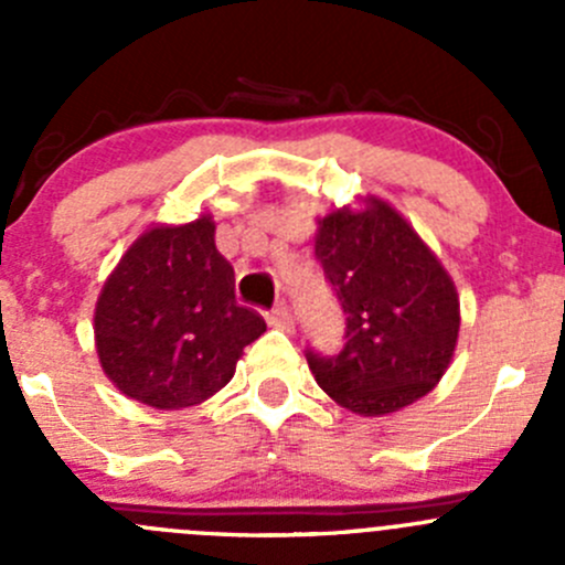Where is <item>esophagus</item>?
Wrapping results in <instances>:
<instances>
[{
    "label": "esophagus",
    "instance_id": "esophagus-1",
    "mask_svg": "<svg viewBox=\"0 0 565 565\" xmlns=\"http://www.w3.org/2000/svg\"><path fill=\"white\" fill-rule=\"evenodd\" d=\"M267 322L273 324V328H281V330H292L295 328V319H292V311H289L287 303H278L276 309L267 315Z\"/></svg>",
    "mask_w": 565,
    "mask_h": 565
}]
</instances>
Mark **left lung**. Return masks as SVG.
Instances as JSON below:
<instances>
[{
	"instance_id": "8db88e82",
	"label": "left lung",
	"mask_w": 565,
	"mask_h": 565,
	"mask_svg": "<svg viewBox=\"0 0 565 565\" xmlns=\"http://www.w3.org/2000/svg\"><path fill=\"white\" fill-rule=\"evenodd\" d=\"M315 254L347 315L339 355L306 352L319 388L374 418L426 396L459 339V295L440 259L377 196L319 218Z\"/></svg>"
}]
</instances>
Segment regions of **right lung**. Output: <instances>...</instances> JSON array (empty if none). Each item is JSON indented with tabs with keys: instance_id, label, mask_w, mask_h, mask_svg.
Returning a JSON list of instances; mask_svg holds the SVG:
<instances>
[{
	"instance_id": "right-lung-1",
	"label": "right lung",
	"mask_w": 565,
	"mask_h": 565,
	"mask_svg": "<svg viewBox=\"0 0 565 565\" xmlns=\"http://www.w3.org/2000/svg\"><path fill=\"white\" fill-rule=\"evenodd\" d=\"M267 330L237 303L235 270L210 215L152 226L100 289L95 347L119 393L156 409L202 404L235 377L243 347Z\"/></svg>"
}]
</instances>
